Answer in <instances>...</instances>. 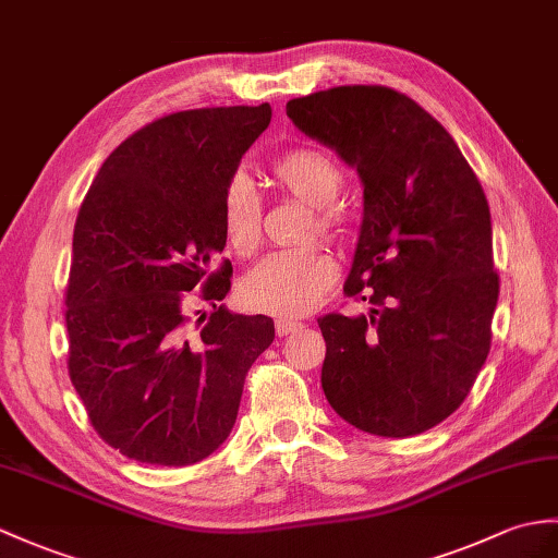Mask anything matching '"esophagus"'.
<instances>
[{
	"label": "esophagus",
	"instance_id": "obj_1",
	"mask_svg": "<svg viewBox=\"0 0 558 558\" xmlns=\"http://www.w3.org/2000/svg\"><path fill=\"white\" fill-rule=\"evenodd\" d=\"M296 330H302V323L288 320V318H278L276 320V332L280 335V338H288V335H294Z\"/></svg>",
	"mask_w": 558,
	"mask_h": 558
}]
</instances>
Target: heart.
I'll use <instances>...</instances> for the list:
<instances>
[{
  "mask_svg": "<svg viewBox=\"0 0 558 558\" xmlns=\"http://www.w3.org/2000/svg\"><path fill=\"white\" fill-rule=\"evenodd\" d=\"M274 180L290 197L311 206L304 238H323L340 244L347 240V218L335 204L344 190L340 166L316 149H292L274 163ZM220 226L228 247L250 256L262 242L264 202L254 180L238 171L228 178L220 197ZM335 282L332 258L316 244L268 254L242 278L244 306L270 316L300 318L314 308Z\"/></svg>",
  "mask_w": 558,
  "mask_h": 558,
  "instance_id": "heart-1",
  "label": "heart"
}]
</instances>
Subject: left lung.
<instances>
[{
    "mask_svg": "<svg viewBox=\"0 0 558 558\" xmlns=\"http://www.w3.org/2000/svg\"><path fill=\"white\" fill-rule=\"evenodd\" d=\"M288 116L364 185L344 294L371 311L318 318L323 392L364 433L430 430L461 407L489 354L499 276L481 180L454 137L392 87L320 89L290 99Z\"/></svg>",
    "mask_w": 558,
    "mask_h": 558,
    "instance_id": "1",
    "label": "left lung"
}]
</instances>
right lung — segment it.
I'll return each mask as SVG.
<instances>
[{
	"label": "right lung",
	"mask_w": 558,
	"mask_h": 558,
	"mask_svg": "<svg viewBox=\"0 0 558 558\" xmlns=\"http://www.w3.org/2000/svg\"><path fill=\"white\" fill-rule=\"evenodd\" d=\"M268 123V104L168 113L109 154L77 211L69 375L99 437L128 459L190 465L214 454L247 371L276 338L268 316L216 306L232 268L209 270L226 247L223 187ZM194 287L215 304L197 322L184 314Z\"/></svg>",
	"instance_id": "add662e5"
}]
</instances>
